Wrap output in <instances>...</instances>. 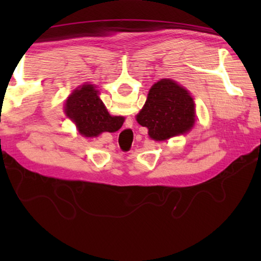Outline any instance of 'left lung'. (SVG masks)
<instances>
[{"instance_id":"8db88e82","label":"left lung","mask_w":261,"mask_h":261,"mask_svg":"<svg viewBox=\"0 0 261 261\" xmlns=\"http://www.w3.org/2000/svg\"><path fill=\"white\" fill-rule=\"evenodd\" d=\"M136 118L141 126L147 127L153 140L163 141L184 135L196 121L193 98L176 82L161 79L151 87Z\"/></svg>"}]
</instances>
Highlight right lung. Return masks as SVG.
Segmentation results:
<instances>
[{"instance_id":"add662e5","label":"right lung","mask_w":261,"mask_h":261,"mask_svg":"<svg viewBox=\"0 0 261 261\" xmlns=\"http://www.w3.org/2000/svg\"><path fill=\"white\" fill-rule=\"evenodd\" d=\"M65 114L76 123L84 137H98L102 132H116L124 122L123 116H112L99 98V91L91 84L76 88L68 96Z\"/></svg>"}]
</instances>
